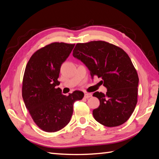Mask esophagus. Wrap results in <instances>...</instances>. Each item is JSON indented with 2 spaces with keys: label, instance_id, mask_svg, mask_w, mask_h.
Listing matches in <instances>:
<instances>
[{
  "label": "esophagus",
  "instance_id": "34e87169",
  "mask_svg": "<svg viewBox=\"0 0 159 159\" xmlns=\"http://www.w3.org/2000/svg\"><path fill=\"white\" fill-rule=\"evenodd\" d=\"M92 93H85V95H84V97H85V98H89L92 97Z\"/></svg>",
  "mask_w": 159,
  "mask_h": 159
}]
</instances>
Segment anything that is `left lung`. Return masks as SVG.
Wrapping results in <instances>:
<instances>
[{
	"label": "left lung",
	"instance_id": "left-lung-1",
	"mask_svg": "<svg viewBox=\"0 0 159 159\" xmlns=\"http://www.w3.org/2000/svg\"><path fill=\"white\" fill-rule=\"evenodd\" d=\"M73 56L88 67L91 76L102 79L106 94L96 92L100 100L93 116L107 127L123 124L129 119L137 102L139 77L128 54L120 47L104 41L78 43Z\"/></svg>",
	"mask_w": 159,
	"mask_h": 159
}]
</instances>
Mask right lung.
Wrapping results in <instances>:
<instances>
[{
    "label": "right lung",
    "mask_w": 159,
    "mask_h": 159,
    "mask_svg": "<svg viewBox=\"0 0 159 159\" xmlns=\"http://www.w3.org/2000/svg\"><path fill=\"white\" fill-rule=\"evenodd\" d=\"M74 45L51 43L33 53L26 64L22 80L24 102L35 124L48 133L60 130L70 122L74 103L84 96L80 91L65 96L57 87L61 66Z\"/></svg>",
    "instance_id": "right-lung-1"
}]
</instances>
